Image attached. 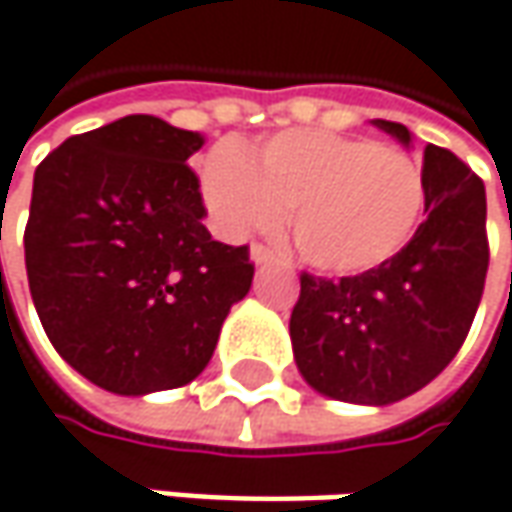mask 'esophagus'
Listing matches in <instances>:
<instances>
[{"label":"esophagus","mask_w":512,"mask_h":512,"mask_svg":"<svg viewBox=\"0 0 512 512\" xmlns=\"http://www.w3.org/2000/svg\"><path fill=\"white\" fill-rule=\"evenodd\" d=\"M249 257H252V263H255V266H269V263L275 260V255H272L266 246H260V243H255V246L249 249Z\"/></svg>","instance_id":"1"}]
</instances>
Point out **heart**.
Segmentation results:
<instances>
[{"mask_svg":"<svg viewBox=\"0 0 512 512\" xmlns=\"http://www.w3.org/2000/svg\"><path fill=\"white\" fill-rule=\"evenodd\" d=\"M223 232L278 229L326 275H361L398 255L424 212V177L398 148L332 131H283L243 154L223 143L200 166Z\"/></svg>","mask_w":512,"mask_h":512,"instance_id":"heart-1","label":"heart"}]
</instances>
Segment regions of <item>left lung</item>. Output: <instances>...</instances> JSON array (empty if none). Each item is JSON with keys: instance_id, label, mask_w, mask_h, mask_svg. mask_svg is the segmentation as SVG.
I'll return each mask as SVG.
<instances>
[{"instance_id": "8db88e82", "label": "left lung", "mask_w": 512, "mask_h": 512, "mask_svg": "<svg viewBox=\"0 0 512 512\" xmlns=\"http://www.w3.org/2000/svg\"><path fill=\"white\" fill-rule=\"evenodd\" d=\"M410 148L407 125L372 120ZM424 223L398 255L341 280L300 275L289 338L326 398L387 407L427 387L464 344L487 278L484 183L453 151L424 148Z\"/></svg>"}]
</instances>
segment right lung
Returning a JSON list of instances; mask_svg holds the SVG:
<instances>
[{
	"mask_svg": "<svg viewBox=\"0 0 512 512\" xmlns=\"http://www.w3.org/2000/svg\"><path fill=\"white\" fill-rule=\"evenodd\" d=\"M203 137L151 114L68 137L34 174L25 269L54 349L117 395L183 387L212 361L249 295L246 246L212 240L197 174Z\"/></svg>",
	"mask_w": 512,
	"mask_h": 512,
	"instance_id": "1",
	"label": "right lung"
}]
</instances>
